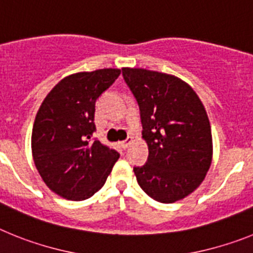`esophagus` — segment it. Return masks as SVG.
Listing matches in <instances>:
<instances>
[{
    "mask_svg": "<svg viewBox=\"0 0 253 253\" xmlns=\"http://www.w3.org/2000/svg\"><path fill=\"white\" fill-rule=\"evenodd\" d=\"M131 142H132V137H127L126 140H124V141L121 142V145H122V148L124 149H127V146H128Z\"/></svg>",
    "mask_w": 253,
    "mask_h": 253,
    "instance_id": "1",
    "label": "esophagus"
}]
</instances>
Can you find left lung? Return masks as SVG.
I'll list each match as a JSON object with an SVG mask.
<instances>
[{
  "label": "left lung",
  "mask_w": 253,
  "mask_h": 253,
  "mask_svg": "<svg viewBox=\"0 0 253 253\" xmlns=\"http://www.w3.org/2000/svg\"><path fill=\"white\" fill-rule=\"evenodd\" d=\"M140 108L149 157L133 167L137 183L155 201L172 204L188 196L205 178L212 155L211 128L192 87L172 75L122 69Z\"/></svg>",
  "instance_id": "obj_1"
}]
</instances>
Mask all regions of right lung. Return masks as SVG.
Listing matches in <instances>:
<instances>
[{"instance_id": "right-lung-1", "label": "right lung", "mask_w": 253, "mask_h": 253, "mask_svg": "<svg viewBox=\"0 0 253 253\" xmlns=\"http://www.w3.org/2000/svg\"><path fill=\"white\" fill-rule=\"evenodd\" d=\"M120 74L118 69H103L70 75L50 90L37 113L33 159L48 188L63 199L93 196L120 158L93 139L96 100Z\"/></svg>"}]
</instances>
